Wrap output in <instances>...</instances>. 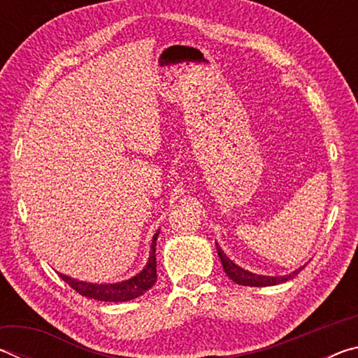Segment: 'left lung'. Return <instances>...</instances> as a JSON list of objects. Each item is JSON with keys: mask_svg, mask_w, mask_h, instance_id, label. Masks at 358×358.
<instances>
[{"mask_svg": "<svg viewBox=\"0 0 358 358\" xmlns=\"http://www.w3.org/2000/svg\"><path fill=\"white\" fill-rule=\"evenodd\" d=\"M216 250H217V256H220L221 259V264H222V268L224 271H226V275L232 280L234 282L237 284H241V286H251V287H265V286H276V284H281L284 281H289L292 280V278H295L296 275L300 273V270L303 268H299L292 271L290 275H286V276H264V275H256V273H251V271L248 270H243L241 266L235 265L232 260H230L226 254H224V251L221 250L220 246H217L216 243Z\"/></svg>", "mask_w": 358, "mask_h": 358, "instance_id": "8db88e82", "label": "left lung"}]
</instances>
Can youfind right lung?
Masks as SVG:
<instances>
[{
    "mask_svg": "<svg viewBox=\"0 0 358 358\" xmlns=\"http://www.w3.org/2000/svg\"><path fill=\"white\" fill-rule=\"evenodd\" d=\"M159 235V230L155 234L153 241H151V251L150 259L145 268L137 276L131 278L128 281L117 282V284H92L72 280V278L66 275H59L64 282L83 296L88 299H94L99 301H129L134 300L137 296L143 295L147 290L153 287L156 282V240Z\"/></svg>",
    "mask_w": 358,
    "mask_h": 358,
    "instance_id": "obj_1",
    "label": "right lung"
}]
</instances>
